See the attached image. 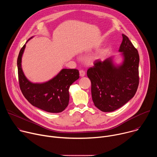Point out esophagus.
I'll return each instance as SVG.
<instances>
[{
	"label": "esophagus",
	"mask_w": 157,
	"mask_h": 157,
	"mask_svg": "<svg viewBox=\"0 0 157 157\" xmlns=\"http://www.w3.org/2000/svg\"><path fill=\"white\" fill-rule=\"evenodd\" d=\"M85 71H84V70H80L79 71V75H80V76H81V77H83V76H85Z\"/></svg>",
	"instance_id": "34e87169"
}]
</instances>
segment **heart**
Listing matches in <instances>:
<instances>
[{
    "mask_svg": "<svg viewBox=\"0 0 157 157\" xmlns=\"http://www.w3.org/2000/svg\"><path fill=\"white\" fill-rule=\"evenodd\" d=\"M97 57L96 56H92V57H91L90 58V59H90V60H93V59H94L95 58H96Z\"/></svg>",
    "mask_w": 157,
    "mask_h": 157,
    "instance_id": "heart-1",
    "label": "heart"
}]
</instances>
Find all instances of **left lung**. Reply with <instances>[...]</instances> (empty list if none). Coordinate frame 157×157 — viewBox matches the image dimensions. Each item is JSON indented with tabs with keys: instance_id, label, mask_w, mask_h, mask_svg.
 <instances>
[{
	"instance_id": "1",
	"label": "left lung",
	"mask_w": 157,
	"mask_h": 157,
	"mask_svg": "<svg viewBox=\"0 0 157 157\" xmlns=\"http://www.w3.org/2000/svg\"><path fill=\"white\" fill-rule=\"evenodd\" d=\"M122 35L119 51L124 57L122 63L114 65L113 57L103 61L97 59L87 71L93 102L102 112H113L123 106L136 94L139 86V55L128 38Z\"/></svg>"
}]
</instances>
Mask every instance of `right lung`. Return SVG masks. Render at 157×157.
Masks as SVG:
<instances>
[{
    "label": "right lung",
    "instance_id": "right-lung-1",
    "mask_svg": "<svg viewBox=\"0 0 157 157\" xmlns=\"http://www.w3.org/2000/svg\"><path fill=\"white\" fill-rule=\"evenodd\" d=\"M25 48V44L21 48L17 58L18 81L22 94L35 107L48 113H61L68 105L69 88L79 79V71L76 69H63L47 82L32 83L27 79L21 69V57Z\"/></svg>",
    "mask_w": 157,
    "mask_h": 157
}]
</instances>
